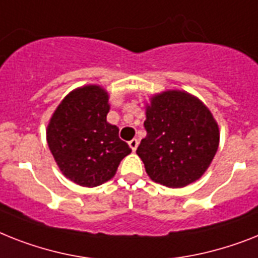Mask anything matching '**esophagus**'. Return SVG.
Masks as SVG:
<instances>
[{
  "label": "esophagus",
  "instance_id": "obj_1",
  "mask_svg": "<svg viewBox=\"0 0 258 258\" xmlns=\"http://www.w3.org/2000/svg\"><path fill=\"white\" fill-rule=\"evenodd\" d=\"M128 144H130V147H131V150H133V151H135L136 148H138V144H139V140H138V139H135V138H134L133 140H130V142H128Z\"/></svg>",
  "mask_w": 258,
  "mask_h": 258
}]
</instances>
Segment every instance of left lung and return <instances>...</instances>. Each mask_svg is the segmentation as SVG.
<instances>
[{
  "mask_svg": "<svg viewBox=\"0 0 258 258\" xmlns=\"http://www.w3.org/2000/svg\"><path fill=\"white\" fill-rule=\"evenodd\" d=\"M136 154L151 179L165 187L194 183L208 168L219 147V127L195 96L167 91L151 100Z\"/></svg>",
  "mask_w": 258,
  "mask_h": 258,
  "instance_id": "left-lung-1",
  "label": "left lung"
}]
</instances>
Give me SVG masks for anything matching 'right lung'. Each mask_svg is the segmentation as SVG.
<instances>
[{
  "label": "right lung",
  "instance_id": "1",
  "mask_svg": "<svg viewBox=\"0 0 258 258\" xmlns=\"http://www.w3.org/2000/svg\"><path fill=\"white\" fill-rule=\"evenodd\" d=\"M108 95L99 86H85L64 98L47 127V143L64 176L96 187L114 176L131 148L119 128L106 120Z\"/></svg>",
  "mask_w": 258,
  "mask_h": 258
}]
</instances>
